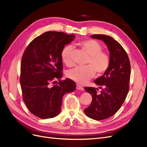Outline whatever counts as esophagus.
<instances>
[{"label": "esophagus", "instance_id": "obj_1", "mask_svg": "<svg viewBox=\"0 0 147 147\" xmlns=\"http://www.w3.org/2000/svg\"><path fill=\"white\" fill-rule=\"evenodd\" d=\"M76 88H77L78 90H81V91H83V90H84V88H83V86L80 85H79V84H77V85H76Z\"/></svg>", "mask_w": 147, "mask_h": 147}]
</instances>
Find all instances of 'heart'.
<instances>
[{
  "label": "heart",
  "mask_w": 147,
  "mask_h": 147,
  "mask_svg": "<svg viewBox=\"0 0 147 147\" xmlns=\"http://www.w3.org/2000/svg\"><path fill=\"white\" fill-rule=\"evenodd\" d=\"M79 45L88 54L86 67H76L67 71V76L75 82L84 84L93 78L95 73L98 75L105 74L109 69L111 57L109 54L102 51V47L99 42L94 39L80 41ZM71 45L65 46L61 51V57L63 63L68 67L73 65Z\"/></svg>",
  "instance_id": "heart-1"
}]
</instances>
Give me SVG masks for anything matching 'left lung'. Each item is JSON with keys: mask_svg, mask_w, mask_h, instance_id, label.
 <instances>
[{"mask_svg": "<svg viewBox=\"0 0 147 147\" xmlns=\"http://www.w3.org/2000/svg\"><path fill=\"white\" fill-rule=\"evenodd\" d=\"M102 40L107 45L111 57L110 67L107 71L94 80L102 90L97 93L94 87H85L91 94L90 105L84 110L85 115L96 121L112 116L119 110L129 90L131 66L128 54L123 48L113 37L104 34L91 36Z\"/></svg>", "mask_w": 147, "mask_h": 147, "instance_id": "left-lung-1", "label": "left lung"}]
</instances>
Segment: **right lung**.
Instances as JSON below:
<instances>
[{
    "label": "right lung",
    "instance_id": "obj_1",
    "mask_svg": "<svg viewBox=\"0 0 147 147\" xmlns=\"http://www.w3.org/2000/svg\"><path fill=\"white\" fill-rule=\"evenodd\" d=\"M74 37L63 32H45L32 40L23 54L20 76L23 99L29 111L40 119L58 115L63 95L76 87L71 79L61 80V53ZM56 79L59 82L51 86Z\"/></svg>",
    "mask_w": 147,
    "mask_h": 147
}]
</instances>
